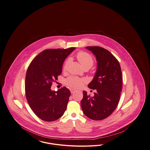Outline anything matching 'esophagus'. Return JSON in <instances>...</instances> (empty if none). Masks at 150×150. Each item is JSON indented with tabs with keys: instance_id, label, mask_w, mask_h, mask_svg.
<instances>
[{
	"instance_id": "esophagus-1",
	"label": "esophagus",
	"mask_w": 150,
	"mask_h": 150,
	"mask_svg": "<svg viewBox=\"0 0 150 150\" xmlns=\"http://www.w3.org/2000/svg\"><path fill=\"white\" fill-rule=\"evenodd\" d=\"M70 92H71V93H74V92H75V90L74 89H70Z\"/></svg>"
}]
</instances>
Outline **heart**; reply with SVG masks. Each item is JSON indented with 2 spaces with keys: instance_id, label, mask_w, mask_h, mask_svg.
<instances>
[{
  "instance_id": "heart-1",
  "label": "heart",
  "mask_w": 150,
  "mask_h": 150,
  "mask_svg": "<svg viewBox=\"0 0 150 150\" xmlns=\"http://www.w3.org/2000/svg\"><path fill=\"white\" fill-rule=\"evenodd\" d=\"M76 57L79 61L83 65V66L84 68H91L94 64V61L93 57L87 52L84 51H80L78 53ZM70 58H68L66 60L63 66L64 71H66L67 70L69 64H70ZM84 82L85 80L84 79L80 78L74 76H70L65 80L66 84L74 89H78L79 88L81 87Z\"/></svg>"
}]
</instances>
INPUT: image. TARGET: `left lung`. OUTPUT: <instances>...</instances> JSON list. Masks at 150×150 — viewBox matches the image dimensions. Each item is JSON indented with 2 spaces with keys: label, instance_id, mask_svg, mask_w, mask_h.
Returning <instances> with one entry per match:
<instances>
[{
  "label": "left lung",
  "instance_id": "obj_1",
  "mask_svg": "<svg viewBox=\"0 0 150 150\" xmlns=\"http://www.w3.org/2000/svg\"><path fill=\"white\" fill-rule=\"evenodd\" d=\"M96 56L97 70L90 89H96L94 97L83 91L81 106L84 114L94 120H103L111 114L119 103L122 84L120 65L108 50L100 47H86Z\"/></svg>",
  "mask_w": 150,
  "mask_h": 150
}]
</instances>
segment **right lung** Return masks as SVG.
Returning <instances> with one entry per match:
<instances>
[{"instance_id": "1", "label": "right lung", "mask_w": 150, "mask_h": 150, "mask_svg": "<svg viewBox=\"0 0 150 150\" xmlns=\"http://www.w3.org/2000/svg\"><path fill=\"white\" fill-rule=\"evenodd\" d=\"M74 47L43 50L31 62L25 79V94L31 109L44 121H55L66 110L70 91L64 86L52 91V83L62 73L64 59Z\"/></svg>"}]
</instances>
